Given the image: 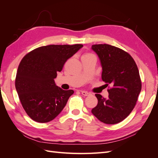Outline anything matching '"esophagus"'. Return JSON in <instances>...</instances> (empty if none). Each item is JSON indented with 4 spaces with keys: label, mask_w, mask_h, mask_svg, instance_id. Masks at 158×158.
I'll list each match as a JSON object with an SVG mask.
<instances>
[{
    "label": "esophagus",
    "mask_w": 158,
    "mask_h": 158,
    "mask_svg": "<svg viewBox=\"0 0 158 158\" xmlns=\"http://www.w3.org/2000/svg\"><path fill=\"white\" fill-rule=\"evenodd\" d=\"M81 94H82L83 95H84V96H88V95H89L90 94L85 92V91H81Z\"/></svg>",
    "instance_id": "esophagus-1"
}]
</instances>
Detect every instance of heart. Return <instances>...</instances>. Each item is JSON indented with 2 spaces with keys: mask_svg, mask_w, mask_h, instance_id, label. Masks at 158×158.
I'll return each mask as SVG.
<instances>
[{
  "mask_svg": "<svg viewBox=\"0 0 158 158\" xmlns=\"http://www.w3.org/2000/svg\"><path fill=\"white\" fill-rule=\"evenodd\" d=\"M92 54H89V53H86V54H85V55H83V56H89V55H91Z\"/></svg>",
  "mask_w": 158,
  "mask_h": 158,
  "instance_id": "obj_1",
  "label": "heart"
}]
</instances>
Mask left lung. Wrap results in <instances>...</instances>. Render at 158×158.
Listing matches in <instances>:
<instances>
[{"label": "left lung", "instance_id": "left-lung-1", "mask_svg": "<svg viewBox=\"0 0 158 158\" xmlns=\"http://www.w3.org/2000/svg\"><path fill=\"white\" fill-rule=\"evenodd\" d=\"M102 66V78L111 84L109 98L95 94L98 103L92 113L101 122L113 125L127 118L135 107L142 83L137 65L128 52L107 44L92 46Z\"/></svg>", "mask_w": 158, "mask_h": 158}]
</instances>
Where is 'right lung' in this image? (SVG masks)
<instances>
[{"label": "right lung", "instance_id": "right-lung-1", "mask_svg": "<svg viewBox=\"0 0 158 158\" xmlns=\"http://www.w3.org/2000/svg\"><path fill=\"white\" fill-rule=\"evenodd\" d=\"M83 45H50L30 51L18 66L15 86L22 107L33 121L49 122L65 107L72 89L55 84L57 72Z\"/></svg>", "mask_w": 158, "mask_h": 158}]
</instances>
